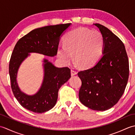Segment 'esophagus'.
I'll use <instances>...</instances> for the list:
<instances>
[{
	"label": "esophagus",
	"instance_id": "obj_1",
	"mask_svg": "<svg viewBox=\"0 0 135 135\" xmlns=\"http://www.w3.org/2000/svg\"><path fill=\"white\" fill-rule=\"evenodd\" d=\"M71 75L74 76V75H76L77 72H76V71L74 70L73 69H71Z\"/></svg>",
	"mask_w": 135,
	"mask_h": 135
}]
</instances>
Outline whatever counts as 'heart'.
I'll return each mask as SVG.
<instances>
[{
    "mask_svg": "<svg viewBox=\"0 0 135 135\" xmlns=\"http://www.w3.org/2000/svg\"><path fill=\"white\" fill-rule=\"evenodd\" d=\"M105 49V39L98 31L79 28L68 32L64 45L58 47L57 58L62 64L72 61L73 54L76 63L84 68L93 67L102 58Z\"/></svg>",
    "mask_w": 135,
    "mask_h": 135,
    "instance_id": "1",
    "label": "heart"
}]
</instances>
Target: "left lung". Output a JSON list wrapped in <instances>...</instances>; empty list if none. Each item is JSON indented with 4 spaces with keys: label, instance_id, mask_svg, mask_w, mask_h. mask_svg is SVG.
<instances>
[{
    "label": "left lung",
    "instance_id": "left-lung-1",
    "mask_svg": "<svg viewBox=\"0 0 135 135\" xmlns=\"http://www.w3.org/2000/svg\"><path fill=\"white\" fill-rule=\"evenodd\" d=\"M105 39L104 54L95 65L81 71L79 100L91 110L105 111L121 99L129 78V60L125 47L118 36L107 28L94 24Z\"/></svg>",
    "mask_w": 135,
    "mask_h": 135
}]
</instances>
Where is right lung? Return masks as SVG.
I'll use <instances>...</instances> for the list:
<instances>
[{"mask_svg":"<svg viewBox=\"0 0 135 135\" xmlns=\"http://www.w3.org/2000/svg\"><path fill=\"white\" fill-rule=\"evenodd\" d=\"M70 25L68 23L36 28L20 39L14 48L9 62L11 89L20 104L28 110L42 113L52 108L56 104L59 89L71 78V70L68 67H56L44 59V78L41 87L36 94L29 96L22 92L17 84L20 65L30 53L56 56L60 36Z\"/></svg>","mask_w":135,"mask_h":135,"instance_id":"1","label":"right lung"}]
</instances>
